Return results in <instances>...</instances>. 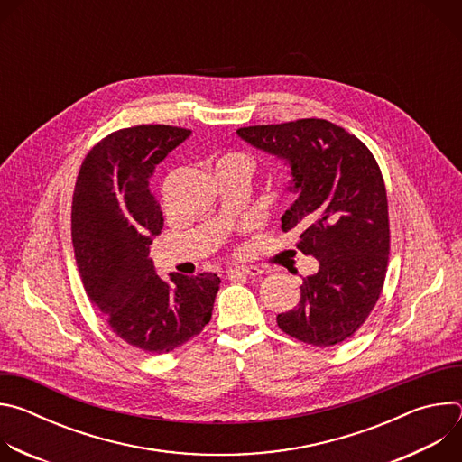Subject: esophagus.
Segmentation results:
<instances>
[{
	"label": "esophagus",
	"mask_w": 462,
	"mask_h": 462,
	"mask_svg": "<svg viewBox=\"0 0 462 462\" xmlns=\"http://www.w3.org/2000/svg\"><path fill=\"white\" fill-rule=\"evenodd\" d=\"M248 276V278H255L259 274H263V271L259 267H254V265H248V267H234L228 271V276Z\"/></svg>",
	"instance_id": "34e87169"
}]
</instances>
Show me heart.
I'll return each instance as SVG.
<instances>
[{"label": "heart", "mask_w": 462, "mask_h": 462, "mask_svg": "<svg viewBox=\"0 0 462 462\" xmlns=\"http://www.w3.org/2000/svg\"><path fill=\"white\" fill-rule=\"evenodd\" d=\"M221 161H234V162H239V164H243V166H246V168H250V161H248V157H245V155H241V153H234V155H226V157H223ZM219 161V162H221Z\"/></svg>", "instance_id": "heart-1"}]
</instances>
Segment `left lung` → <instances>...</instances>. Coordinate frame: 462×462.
<instances>
[{
	"label": "left lung",
	"mask_w": 462,
	"mask_h": 462,
	"mask_svg": "<svg viewBox=\"0 0 462 462\" xmlns=\"http://www.w3.org/2000/svg\"><path fill=\"white\" fill-rule=\"evenodd\" d=\"M237 135L289 162L298 199L282 228L296 230L298 250L319 263L303 278L298 307L278 314L280 328L316 347L351 338L380 298L389 259L387 195L376 159L323 118L248 125Z\"/></svg>",
	"instance_id": "obj_1"
}]
</instances>
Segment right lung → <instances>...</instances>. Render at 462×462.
Listing matches in <instances>:
<instances>
[{
  "mask_svg": "<svg viewBox=\"0 0 462 462\" xmlns=\"http://www.w3.org/2000/svg\"><path fill=\"white\" fill-rule=\"evenodd\" d=\"M189 134L164 124L115 131L86 155L73 193L71 236L84 289L118 338L153 355L203 331L221 283L212 273L164 282L150 259L164 225L150 179Z\"/></svg>",
  "mask_w": 462,
  "mask_h": 462,
  "instance_id": "1",
  "label": "right lung"
}]
</instances>
